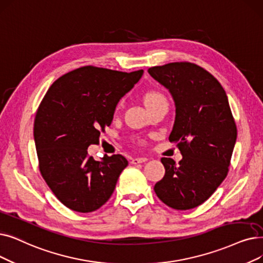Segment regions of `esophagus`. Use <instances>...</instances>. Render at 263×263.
I'll use <instances>...</instances> for the list:
<instances>
[{"label": "esophagus", "instance_id": "1", "mask_svg": "<svg viewBox=\"0 0 263 263\" xmlns=\"http://www.w3.org/2000/svg\"><path fill=\"white\" fill-rule=\"evenodd\" d=\"M147 158H134V159H132V161H131V163L132 164H139V163H144V162H146L147 161Z\"/></svg>", "mask_w": 263, "mask_h": 263}]
</instances>
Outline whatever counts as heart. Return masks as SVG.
I'll use <instances>...</instances> for the list:
<instances>
[{"label": "heart", "mask_w": 263, "mask_h": 263, "mask_svg": "<svg viewBox=\"0 0 263 263\" xmlns=\"http://www.w3.org/2000/svg\"><path fill=\"white\" fill-rule=\"evenodd\" d=\"M162 101H166V98L164 97L163 93L159 92V91H151V92L146 93V96H145V103L148 107L152 105H155V104L159 103V102H162ZM123 104H124V100L121 99L116 105V109L117 110L120 109L123 106Z\"/></svg>", "instance_id": "obj_1"}]
</instances>
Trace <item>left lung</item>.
Returning a JSON list of instances; mask_svg holds the SVG:
<instances>
[{"instance_id":"1","label":"left lung","mask_w":263,"mask_h":263,"mask_svg":"<svg viewBox=\"0 0 263 263\" xmlns=\"http://www.w3.org/2000/svg\"><path fill=\"white\" fill-rule=\"evenodd\" d=\"M175 103L168 140L177 143L182 159L176 165L162 158L165 174L155 185L158 198L174 210L195 209L206 201L226 178L237 130L226 91L201 66L173 62L148 68Z\"/></svg>"}]
</instances>
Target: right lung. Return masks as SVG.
<instances>
[{
  "label": "right lung",
  "mask_w": 263,
  "mask_h": 263,
  "mask_svg": "<svg viewBox=\"0 0 263 263\" xmlns=\"http://www.w3.org/2000/svg\"><path fill=\"white\" fill-rule=\"evenodd\" d=\"M143 73L83 66L57 79L42 100L34 120L40 171L53 195L70 210L97 211L115 190L128 160L105 155L97 161L87 149L99 143L119 100Z\"/></svg>",
  "instance_id": "1"
}]
</instances>
